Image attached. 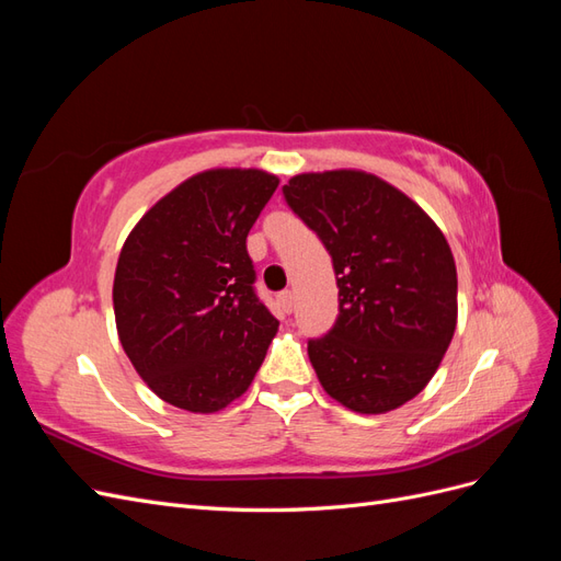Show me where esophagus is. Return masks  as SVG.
Returning <instances> with one entry per match:
<instances>
[{
	"instance_id": "esophagus-1",
	"label": "esophagus",
	"mask_w": 561,
	"mask_h": 561,
	"mask_svg": "<svg viewBox=\"0 0 561 561\" xmlns=\"http://www.w3.org/2000/svg\"><path fill=\"white\" fill-rule=\"evenodd\" d=\"M278 304H280L285 313H293V309H295V295H293L290 290L280 293V295H278Z\"/></svg>"
}]
</instances>
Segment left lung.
<instances>
[{"mask_svg": "<svg viewBox=\"0 0 561 561\" xmlns=\"http://www.w3.org/2000/svg\"><path fill=\"white\" fill-rule=\"evenodd\" d=\"M328 248L334 328L309 342L325 393L358 414H386L428 386L456 330V264L445 233L386 180L342 168L283 186Z\"/></svg>", "mask_w": 561, "mask_h": 561, "instance_id": "8db88e82", "label": "left lung"}]
</instances>
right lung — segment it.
Returning a JSON list of instances; mask_svg holds the SVG:
<instances>
[{"instance_id": "right-lung-1", "label": "right lung", "mask_w": 561, "mask_h": 561, "mask_svg": "<svg viewBox=\"0 0 561 561\" xmlns=\"http://www.w3.org/2000/svg\"><path fill=\"white\" fill-rule=\"evenodd\" d=\"M278 182L260 168H210L128 233L112 287L118 342L168 404L215 414L264 363L278 320L252 290L245 239Z\"/></svg>"}]
</instances>
